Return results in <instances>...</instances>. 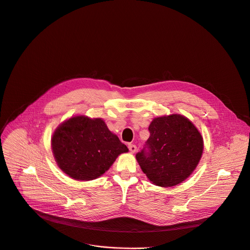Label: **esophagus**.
I'll return each instance as SVG.
<instances>
[{
  "instance_id": "obj_1",
  "label": "esophagus",
  "mask_w": 250,
  "mask_h": 250,
  "mask_svg": "<svg viewBox=\"0 0 250 250\" xmlns=\"http://www.w3.org/2000/svg\"><path fill=\"white\" fill-rule=\"evenodd\" d=\"M128 149H129V151H130L131 153H135L137 147H136L134 144H128Z\"/></svg>"
}]
</instances>
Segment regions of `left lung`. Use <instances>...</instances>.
I'll use <instances>...</instances> for the list:
<instances>
[{
    "label": "left lung",
    "mask_w": 250,
    "mask_h": 250,
    "mask_svg": "<svg viewBox=\"0 0 250 250\" xmlns=\"http://www.w3.org/2000/svg\"><path fill=\"white\" fill-rule=\"evenodd\" d=\"M149 152L135 158L142 172L155 186L171 188L185 182L196 169L204 142L197 127L180 114L153 119L148 127Z\"/></svg>",
    "instance_id": "1"
}]
</instances>
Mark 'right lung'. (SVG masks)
<instances>
[{"label": "right lung", "instance_id": "add662e5", "mask_svg": "<svg viewBox=\"0 0 250 250\" xmlns=\"http://www.w3.org/2000/svg\"><path fill=\"white\" fill-rule=\"evenodd\" d=\"M51 146L58 167L71 179L82 182L101 177L119 155L128 152L104 120L84 115L59 125Z\"/></svg>", "mask_w": 250, "mask_h": 250}]
</instances>
